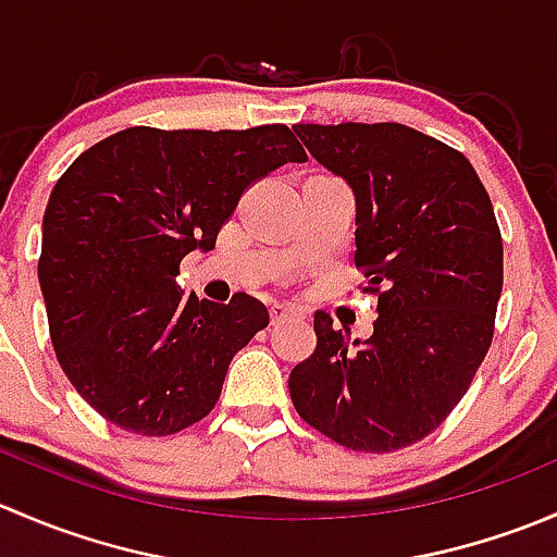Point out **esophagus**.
<instances>
[{
	"mask_svg": "<svg viewBox=\"0 0 557 557\" xmlns=\"http://www.w3.org/2000/svg\"><path fill=\"white\" fill-rule=\"evenodd\" d=\"M269 314H272V323H283L285 318H290V314H299V312H296L290 305H272Z\"/></svg>",
	"mask_w": 557,
	"mask_h": 557,
	"instance_id": "34e87169",
	"label": "esophagus"
}]
</instances>
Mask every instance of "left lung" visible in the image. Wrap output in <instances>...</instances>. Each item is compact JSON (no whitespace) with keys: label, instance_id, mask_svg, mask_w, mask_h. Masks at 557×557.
Segmentation results:
<instances>
[{"label":"left lung","instance_id":"8db88e82","mask_svg":"<svg viewBox=\"0 0 557 557\" xmlns=\"http://www.w3.org/2000/svg\"><path fill=\"white\" fill-rule=\"evenodd\" d=\"M294 132L356 190V269L380 314L350 342L314 312L318 345L290 372V401L347 450H401L445 423L491 350L504 283L491 196L460 150L401 123Z\"/></svg>","mask_w":557,"mask_h":557}]
</instances>
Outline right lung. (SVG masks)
Segmentation results:
<instances>
[{
  "label": "right lung",
  "instance_id": "obj_1",
  "mask_svg": "<svg viewBox=\"0 0 557 557\" xmlns=\"http://www.w3.org/2000/svg\"><path fill=\"white\" fill-rule=\"evenodd\" d=\"M307 153L285 123L132 126L77 156L50 194L39 288L50 342L75 391L112 425L170 436L212 412L228 363L269 325L247 294L185 296L174 277L212 250L239 196Z\"/></svg>",
  "mask_w": 557,
  "mask_h": 557
}]
</instances>
